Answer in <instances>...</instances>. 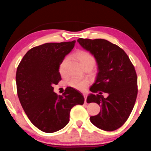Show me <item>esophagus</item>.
I'll return each instance as SVG.
<instances>
[{"mask_svg":"<svg viewBox=\"0 0 151 151\" xmlns=\"http://www.w3.org/2000/svg\"><path fill=\"white\" fill-rule=\"evenodd\" d=\"M83 96H84V98H85V103H86V97H87V94H86V93H84Z\"/></svg>","mask_w":151,"mask_h":151,"instance_id":"obj_1","label":"esophagus"}]
</instances>
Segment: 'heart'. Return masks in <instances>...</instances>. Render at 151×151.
Listing matches in <instances>:
<instances>
[{"mask_svg":"<svg viewBox=\"0 0 151 151\" xmlns=\"http://www.w3.org/2000/svg\"><path fill=\"white\" fill-rule=\"evenodd\" d=\"M75 57L78 60V62L80 63L81 65L84 68V69L86 68H92L95 65V58L88 51L83 50L76 51L75 54ZM67 61V58H65L60 63L59 67V72L60 75H63L65 74V68ZM68 84L71 87L77 89L78 91H84L87 87L88 82L86 80H81V79L73 77L70 79Z\"/></svg>","mask_w":151,"mask_h":151,"instance_id":"1","label":"heart"}]
</instances>
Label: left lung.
Returning a JSON list of instances; mask_svg holds the SVG:
<instances>
[{
  "mask_svg": "<svg viewBox=\"0 0 151 151\" xmlns=\"http://www.w3.org/2000/svg\"><path fill=\"white\" fill-rule=\"evenodd\" d=\"M83 48L94 55L98 65L96 81L86 99L88 103H96L101 111L91 116L94 126L106 131L118 129L129 118L136 101L137 76L127 53L119 46L104 39H78ZM102 91L108 93L104 98Z\"/></svg>",
  "mask_w": 151,
  "mask_h": 151,
  "instance_id": "obj_1",
  "label": "left lung"
}]
</instances>
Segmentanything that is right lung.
<instances>
[{
  "mask_svg": "<svg viewBox=\"0 0 151 151\" xmlns=\"http://www.w3.org/2000/svg\"><path fill=\"white\" fill-rule=\"evenodd\" d=\"M71 42L45 43L32 48L17 67V94L30 122L45 132L59 131L69 122L71 109L83 104V94L67 87L63 95L53 90L61 81L60 63L75 46Z\"/></svg>",
  "mask_w": 151,
  "mask_h": 151,
  "instance_id": "1",
  "label": "right lung"
}]
</instances>
